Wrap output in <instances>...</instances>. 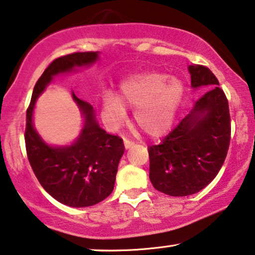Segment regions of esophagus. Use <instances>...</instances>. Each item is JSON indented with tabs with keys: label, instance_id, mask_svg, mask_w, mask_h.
<instances>
[{
	"label": "esophagus",
	"instance_id": "34e87169",
	"mask_svg": "<svg viewBox=\"0 0 255 255\" xmlns=\"http://www.w3.org/2000/svg\"><path fill=\"white\" fill-rule=\"evenodd\" d=\"M124 143H125V147H126V149H129V148H131V147H133V145L135 144V142H134V141L128 140V138H125V140H124Z\"/></svg>",
	"mask_w": 255,
	"mask_h": 255
}]
</instances>
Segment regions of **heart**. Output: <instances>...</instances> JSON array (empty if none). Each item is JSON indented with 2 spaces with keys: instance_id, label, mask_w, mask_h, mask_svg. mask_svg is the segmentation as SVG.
Wrapping results in <instances>:
<instances>
[{
  "instance_id": "1",
  "label": "heart",
  "mask_w": 255,
  "mask_h": 255,
  "mask_svg": "<svg viewBox=\"0 0 255 255\" xmlns=\"http://www.w3.org/2000/svg\"><path fill=\"white\" fill-rule=\"evenodd\" d=\"M183 92L184 87L177 78L156 72L136 74L121 84L119 97L105 93L104 107L115 126L125 120L124 106L135 108V124L144 133L159 135L170 127Z\"/></svg>"
}]
</instances>
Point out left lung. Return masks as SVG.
Returning a JSON list of instances; mask_svg holds the SVG:
<instances>
[{
	"label": "left lung",
	"mask_w": 255,
	"mask_h": 255,
	"mask_svg": "<svg viewBox=\"0 0 255 255\" xmlns=\"http://www.w3.org/2000/svg\"><path fill=\"white\" fill-rule=\"evenodd\" d=\"M191 86H215L197 100L188 117L149 145V178L158 191L183 197L204 189L218 174L231 140L229 101L209 67L190 65Z\"/></svg>",
	"instance_id": "8db88e82"
}]
</instances>
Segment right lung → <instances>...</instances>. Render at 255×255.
I'll return each instance as SVG.
<instances>
[{
    "label": "right lung",
    "instance_id": "1",
    "mask_svg": "<svg viewBox=\"0 0 255 255\" xmlns=\"http://www.w3.org/2000/svg\"><path fill=\"white\" fill-rule=\"evenodd\" d=\"M98 52H73L52 60L33 88L26 110L25 149L37 179L54 199L72 208L98 204L111 195L125 145L118 135L107 134L94 118L92 105L74 96L85 117V126L76 143L71 147L52 148L45 144L32 127L36 99L53 76L71 71L74 66L90 65Z\"/></svg>",
    "mask_w": 255,
    "mask_h": 255
}]
</instances>
